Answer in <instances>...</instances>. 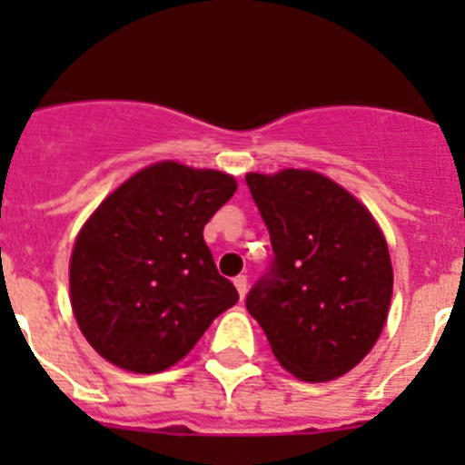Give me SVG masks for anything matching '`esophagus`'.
<instances>
[{"label":"esophagus","instance_id":"34e87169","mask_svg":"<svg viewBox=\"0 0 465 465\" xmlns=\"http://www.w3.org/2000/svg\"><path fill=\"white\" fill-rule=\"evenodd\" d=\"M232 282H235L237 291H240V298H244V295H246V277H244V274L235 277V279H232Z\"/></svg>","mask_w":465,"mask_h":465}]
</instances>
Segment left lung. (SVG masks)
Returning <instances> with one entry per match:
<instances>
[{
	"label": "left lung",
	"mask_w": 465,
	"mask_h": 465,
	"mask_svg": "<svg viewBox=\"0 0 465 465\" xmlns=\"http://www.w3.org/2000/svg\"><path fill=\"white\" fill-rule=\"evenodd\" d=\"M272 262L246 295L279 363L305 381L342 377L380 338L393 270L371 212L307 170L246 174Z\"/></svg>",
	"instance_id": "1"
}]
</instances>
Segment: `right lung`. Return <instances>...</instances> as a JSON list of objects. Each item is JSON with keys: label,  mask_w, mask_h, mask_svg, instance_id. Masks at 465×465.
Masks as SVG:
<instances>
[{"label": "right lung", "mask_w": 465, "mask_h": 465, "mask_svg": "<svg viewBox=\"0 0 465 465\" xmlns=\"http://www.w3.org/2000/svg\"><path fill=\"white\" fill-rule=\"evenodd\" d=\"M237 191L223 172L158 163L130 176L81 228L69 262L72 310L109 363L160 372L240 300L203 230Z\"/></svg>", "instance_id": "1"}]
</instances>
